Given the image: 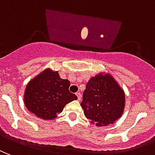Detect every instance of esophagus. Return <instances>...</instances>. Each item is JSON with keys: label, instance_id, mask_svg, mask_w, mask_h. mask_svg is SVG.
Listing matches in <instances>:
<instances>
[{"label": "esophagus", "instance_id": "1", "mask_svg": "<svg viewBox=\"0 0 155 155\" xmlns=\"http://www.w3.org/2000/svg\"><path fill=\"white\" fill-rule=\"evenodd\" d=\"M76 96H77V97H78V101H80V100H81V98H82L81 93H80V92H77Z\"/></svg>", "mask_w": 155, "mask_h": 155}]
</instances>
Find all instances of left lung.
Segmentation results:
<instances>
[{
	"instance_id": "obj_1",
	"label": "left lung",
	"mask_w": 155,
	"mask_h": 155,
	"mask_svg": "<svg viewBox=\"0 0 155 155\" xmlns=\"http://www.w3.org/2000/svg\"><path fill=\"white\" fill-rule=\"evenodd\" d=\"M125 106V91L110 73L101 72L89 79L81 107L91 124H114L122 116Z\"/></svg>"
}]
</instances>
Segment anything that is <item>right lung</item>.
I'll list each match as a JSON object with an SVG mask.
<instances>
[{
  "label": "right lung",
  "mask_w": 155,
  "mask_h": 155,
  "mask_svg": "<svg viewBox=\"0 0 155 155\" xmlns=\"http://www.w3.org/2000/svg\"><path fill=\"white\" fill-rule=\"evenodd\" d=\"M70 82L58 71L46 68L30 80L24 93V103L30 112L45 120H52L71 101L77 100L68 90Z\"/></svg>",
  "instance_id": "right-lung-1"
}]
</instances>
